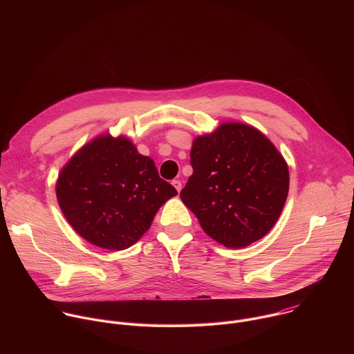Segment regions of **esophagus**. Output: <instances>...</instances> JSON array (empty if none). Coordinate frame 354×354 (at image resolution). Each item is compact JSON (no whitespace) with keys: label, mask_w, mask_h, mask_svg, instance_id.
Listing matches in <instances>:
<instances>
[{"label":"esophagus","mask_w":354,"mask_h":354,"mask_svg":"<svg viewBox=\"0 0 354 354\" xmlns=\"http://www.w3.org/2000/svg\"><path fill=\"white\" fill-rule=\"evenodd\" d=\"M172 185H174V187L178 190V193L182 190V182H180V180L174 179V180H172Z\"/></svg>","instance_id":"obj_1"}]
</instances>
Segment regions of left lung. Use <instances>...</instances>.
Returning <instances> with one entry per match:
<instances>
[{
  "label": "left lung",
  "instance_id": "left-lung-1",
  "mask_svg": "<svg viewBox=\"0 0 354 354\" xmlns=\"http://www.w3.org/2000/svg\"><path fill=\"white\" fill-rule=\"evenodd\" d=\"M193 174L180 192L201 228L227 248L263 238L281 214L288 167L272 141L255 127L224 123L198 136L190 151Z\"/></svg>",
  "mask_w": 354,
  "mask_h": 354
}]
</instances>
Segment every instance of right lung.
I'll use <instances>...</instances> for the list:
<instances>
[{"label": "right lung", "mask_w": 354, "mask_h": 354, "mask_svg": "<svg viewBox=\"0 0 354 354\" xmlns=\"http://www.w3.org/2000/svg\"><path fill=\"white\" fill-rule=\"evenodd\" d=\"M56 194L64 217L84 239L123 250L147 232L158 209L178 192L129 138L104 134L66 164Z\"/></svg>", "instance_id": "right-lung-1"}]
</instances>
